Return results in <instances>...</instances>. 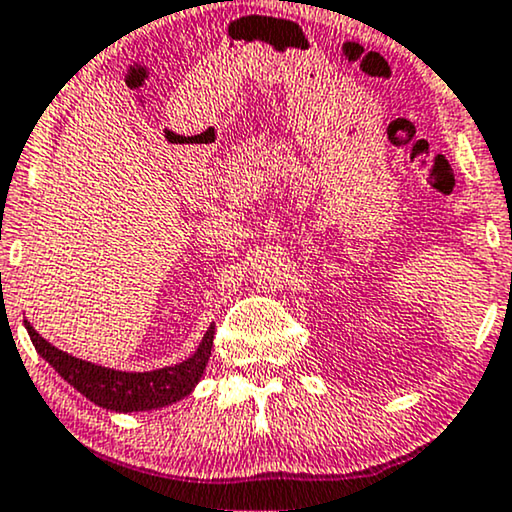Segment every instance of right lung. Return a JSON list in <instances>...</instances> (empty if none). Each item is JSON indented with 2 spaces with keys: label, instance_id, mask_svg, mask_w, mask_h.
<instances>
[{
  "label": "right lung",
  "instance_id": "1",
  "mask_svg": "<svg viewBox=\"0 0 512 512\" xmlns=\"http://www.w3.org/2000/svg\"><path fill=\"white\" fill-rule=\"evenodd\" d=\"M26 329L35 350L69 381L73 389H78L100 408L116 412L155 410L186 398L205 372L214 343V326H209L195 355L181 365L155 369V372H116V369L92 365V362L78 360V357L54 348L30 326V322H26Z\"/></svg>",
  "mask_w": 512,
  "mask_h": 512
}]
</instances>
